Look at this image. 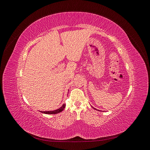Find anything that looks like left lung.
Wrapping results in <instances>:
<instances>
[{"label":"left lung","instance_id":"8db88e82","mask_svg":"<svg viewBox=\"0 0 150 150\" xmlns=\"http://www.w3.org/2000/svg\"><path fill=\"white\" fill-rule=\"evenodd\" d=\"M92 108H93V109H94V110H96V109H95V108H93V106H92ZM98 111H99V110H98Z\"/></svg>","mask_w":150,"mask_h":150}]
</instances>
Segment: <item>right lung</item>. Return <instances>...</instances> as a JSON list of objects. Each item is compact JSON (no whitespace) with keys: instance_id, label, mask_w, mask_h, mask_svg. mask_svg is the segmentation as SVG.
Instances as JSON below:
<instances>
[{"instance_id":"add662e5","label":"right lung","mask_w":150,"mask_h":150,"mask_svg":"<svg viewBox=\"0 0 150 150\" xmlns=\"http://www.w3.org/2000/svg\"><path fill=\"white\" fill-rule=\"evenodd\" d=\"M66 104H64L60 108L57 109V110H54V111H40L42 113H44V114H49V115H54V114H57L59 112H61V111H62L64 110V109L65 108Z\"/></svg>"}]
</instances>
